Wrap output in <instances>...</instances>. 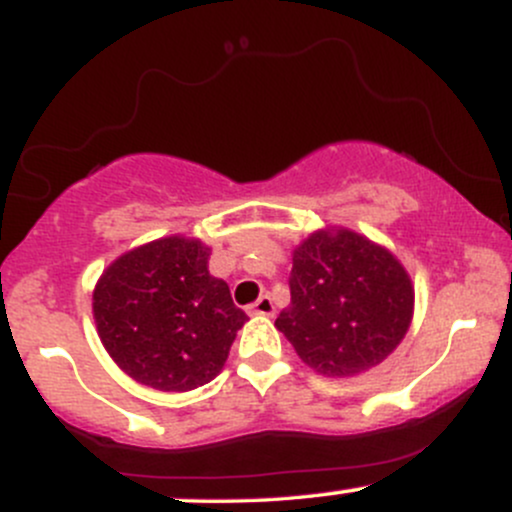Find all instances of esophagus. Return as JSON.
<instances>
[{"label": "esophagus", "mask_w": 512, "mask_h": 512, "mask_svg": "<svg viewBox=\"0 0 512 512\" xmlns=\"http://www.w3.org/2000/svg\"><path fill=\"white\" fill-rule=\"evenodd\" d=\"M250 313L252 315H272L274 313V301L267 296V293H264V296H260L255 303L250 305Z\"/></svg>", "instance_id": "esophagus-1"}]
</instances>
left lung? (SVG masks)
Masks as SVG:
<instances>
[{"label":"left lung","instance_id":"1","mask_svg":"<svg viewBox=\"0 0 512 512\" xmlns=\"http://www.w3.org/2000/svg\"><path fill=\"white\" fill-rule=\"evenodd\" d=\"M291 305L276 317L317 373L346 378L385 361L411 322L414 289L390 252L354 231L313 233L293 252Z\"/></svg>","mask_w":512,"mask_h":512}]
</instances>
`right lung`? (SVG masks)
Masks as SVG:
<instances>
[{"mask_svg": "<svg viewBox=\"0 0 512 512\" xmlns=\"http://www.w3.org/2000/svg\"><path fill=\"white\" fill-rule=\"evenodd\" d=\"M211 250L170 236L127 252L93 291V317L108 354L129 378L187 392L219 375L248 315L223 279L209 274Z\"/></svg>", "mask_w": 512, "mask_h": 512, "instance_id": "1", "label": "right lung"}]
</instances>
